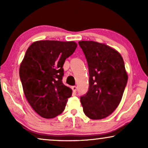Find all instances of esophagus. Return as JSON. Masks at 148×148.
<instances>
[{"instance_id":"esophagus-1","label":"esophagus","mask_w":148,"mask_h":148,"mask_svg":"<svg viewBox=\"0 0 148 148\" xmlns=\"http://www.w3.org/2000/svg\"><path fill=\"white\" fill-rule=\"evenodd\" d=\"M77 89V86H74L72 87V90H73V91L74 92H76Z\"/></svg>"}]
</instances>
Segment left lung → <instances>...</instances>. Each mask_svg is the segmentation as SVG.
<instances>
[{
    "label": "left lung",
    "instance_id": "1",
    "mask_svg": "<svg viewBox=\"0 0 148 148\" xmlns=\"http://www.w3.org/2000/svg\"><path fill=\"white\" fill-rule=\"evenodd\" d=\"M89 69V90L80 97L85 114L93 120L107 117L122 99L127 76L122 56L116 50L94 41L78 42Z\"/></svg>",
    "mask_w": 148,
    "mask_h": 148
}]
</instances>
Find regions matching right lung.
Instances as JSON below:
<instances>
[{"label":"right lung","mask_w":148,"mask_h":148,"mask_svg":"<svg viewBox=\"0 0 148 148\" xmlns=\"http://www.w3.org/2000/svg\"><path fill=\"white\" fill-rule=\"evenodd\" d=\"M77 46L74 42L42 40L32 44L25 52L20 79L30 106L43 118L61 114L71 96V89L62 84V66Z\"/></svg>","instance_id":"obj_1"}]
</instances>
